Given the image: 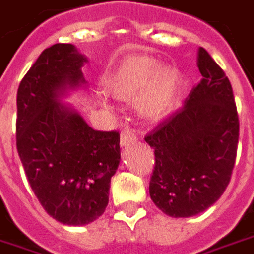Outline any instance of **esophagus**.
Listing matches in <instances>:
<instances>
[{
    "instance_id": "34e87169",
    "label": "esophagus",
    "mask_w": 254,
    "mask_h": 254,
    "mask_svg": "<svg viewBox=\"0 0 254 254\" xmlns=\"http://www.w3.org/2000/svg\"><path fill=\"white\" fill-rule=\"evenodd\" d=\"M134 141H136V133H134V130L129 129V127L124 129V130L121 132V140H120V144H121L122 147H125V145L127 144H132V143H134Z\"/></svg>"
}]
</instances>
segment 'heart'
<instances>
[{"label": "heart", "mask_w": 254, "mask_h": 254, "mask_svg": "<svg viewBox=\"0 0 254 254\" xmlns=\"http://www.w3.org/2000/svg\"><path fill=\"white\" fill-rule=\"evenodd\" d=\"M104 86L120 100H133L141 93L137 103L140 114L161 120L176 106L180 77L173 68H159L148 56H133L110 72Z\"/></svg>", "instance_id": "obj_1"}]
</instances>
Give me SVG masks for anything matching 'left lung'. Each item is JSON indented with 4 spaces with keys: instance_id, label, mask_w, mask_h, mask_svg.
Instances as JSON below:
<instances>
[{
    "instance_id": "left-lung-1",
    "label": "left lung",
    "mask_w": 254,
    "mask_h": 254,
    "mask_svg": "<svg viewBox=\"0 0 254 254\" xmlns=\"http://www.w3.org/2000/svg\"><path fill=\"white\" fill-rule=\"evenodd\" d=\"M202 79L184 106L144 137L155 162L150 196L170 217H191L210 207L231 180L239 120L230 79L199 48Z\"/></svg>"
}]
</instances>
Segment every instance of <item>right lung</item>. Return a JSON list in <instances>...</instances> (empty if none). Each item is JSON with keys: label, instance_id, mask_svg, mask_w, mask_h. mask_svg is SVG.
<instances>
[{"label": "right lung", "instance_id": "add662e5", "mask_svg": "<svg viewBox=\"0 0 254 254\" xmlns=\"http://www.w3.org/2000/svg\"><path fill=\"white\" fill-rule=\"evenodd\" d=\"M86 62L71 44L41 53L17 89L16 147L35 196L67 226L99 219L118 169L120 133L95 130L59 99L84 84Z\"/></svg>", "mask_w": 254, "mask_h": 254}]
</instances>
